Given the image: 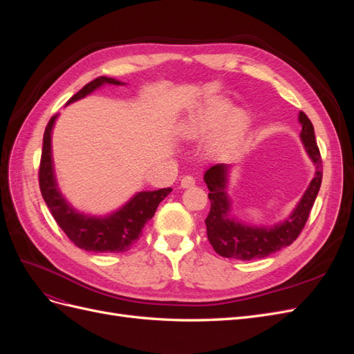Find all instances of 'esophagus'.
<instances>
[{
  "instance_id": "34e87169",
  "label": "esophagus",
  "mask_w": 354,
  "mask_h": 354,
  "mask_svg": "<svg viewBox=\"0 0 354 354\" xmlns=\"http://www.w3.org/2000/svg\"><path fill=\"white\" fill-rule=\"evenodd\" d=\"M195 177H192V176H183L181 177V187H192V186H195Z\"/></svg>"
}]
</instances>
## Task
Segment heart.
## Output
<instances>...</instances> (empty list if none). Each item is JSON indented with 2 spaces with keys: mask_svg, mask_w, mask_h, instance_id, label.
<instances>
[{
  "mask_svg": "<svg viewBox=\"0 0 354 354\" xmlns=\"http://www.w3.org/2000/svg\"><path fill=\"white\" fill-rule=\"evenodd\" d=\"M230 111V104L226 100H216L203 106L198 111L185 125V134L189 138H199L211 133L220 125L223 118ZM248 125V115L243 111H233L226 122L223 125V130L218 136V145H229L236 142Z\"/></svg>",
  "mask_w": 354,
  "mask_h": 354,
  "instance_id": "b5f03b06",
  "label": "heart"
}]
</instances>
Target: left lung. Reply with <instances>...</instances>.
<instances>
[{
	"instance_id": "8db88e82",
	"label": "left lung",
	"mask_w": 354,
	"mask_h": 354,
	"mask_svg": "<svg viewBox=\"0 0 354 354\" xmlns=\"http://www.w3.org/2000/svg\"><path fill=\"white\" fill-rule=\"evenodd\" d=\"M301 122V138L306 146L308 156L316 165L315 178L310 183L308 189L303 199L299 201L298 207L285 223L277 224L273 229L264 227H250L243 224L233 221L229 218V201L224 194L226 186V174L227 165L217 164L212 165L203 180L209 189V202L211 208L205 220L207 224V236L212 245L214 251L226 259L236 260H257L264 259L277 251H281L285 246L291 245L304 229L308 220L310 211L313 208V203L319 194L320 185H322V156L315 138V128L312 121L304 112H299L298 116Z\"/></svg>"
}]
</instances>
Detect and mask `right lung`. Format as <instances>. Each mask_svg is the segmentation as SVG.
<instances>
[{
	"label": "right lung",
	"mask_w": 354,
	"mask_h": 354,
	"mask_svg": "<svg viewBox=\"0 0 354 354\" xmlns=\"http://www.w3.org/2000/svg\"><path fill=\"white\" fill-rule=\"evenodd\" d=\"M103 84L120 85L121 82L113 78L99 77L88 82L87 85L68 100V103L78 100L84 95L90 94L93 90ZM56 116H51L48 121L44 137H42V152L39 160L38 181L41 195L44 198L47 207L55 217L60 229L65 232L69 241L78 248L91 252H125L131 248L142 236L145 224L153 217V214L160 202L171 194V187L159 189L153 192H140L127 205L115 212L108 218L85 217L82 214L75 212L66 201L62 198L57 189L55 176H53L51 165V128Z\"/></svg>",
	"instance_id": "add662e5"
}]
</instances>
